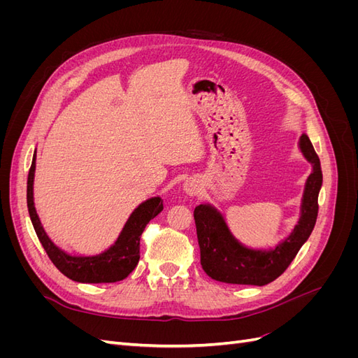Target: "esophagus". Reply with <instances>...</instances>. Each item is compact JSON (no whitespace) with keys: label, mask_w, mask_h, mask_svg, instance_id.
<instances>
[{"label":"esophagus","mask_w":358,"mask_h":358,"mask_svg":"<svg viewBox=\"0 0 358 358\" xmlns=\"http://www.w3.org/2000/svg\"><path fill=\"white\" fill-rule=\"evenodd\" d=\"M185 192L189 194V196H196L199 192V185L196 180H187L185 182Z\"/></svg>","instance_id":"1"}]
</instances>
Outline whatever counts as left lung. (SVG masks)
<instances>
[{"label":"left lung","mask_w":358,"mask_h":358,"mask_svg":"<svg viewBox=\"0 0 358 358\" xmlns=\"http://www.w3.org/2000/svg\"><path fill=\"white\" fill-rule=\"evenodd\" d=\"M300 148L312 162L313 171L308 178L303 196L301 216L294 233L278 245L273 251L262 252L237 243L221 218V215L208 204L194 209L197 239L200 246V263L212 279L225 284L266 285L282 275L292 259L308 241L318 216V192L322 183L320 158L306 134L300 138Z\"/></svg>","instance_id":"obj_1"}]
</instances>
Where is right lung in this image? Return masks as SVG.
<instances>
[{
  "instance_id": "add662e5",
  "label": "right lung",
  "mask_w": 358,
  "mask_h": 358,
  "mask_svg": "<svg viewBox=\"0 0 358 358\" xmlns=\"http://www.w3.org/2000/svg\"><path fill=\"white\" fill-rule=\"evenodd\" d=\"M36 154L32 157L31 167L27 180V204L32 225L41 246L45 248L50 262L55 264L59 272L76 282L83 284H103L117 282L125 279L133 272L140 258V236H142L146 224L164 209L159 197L143 201L131 213L127 221L121 236L116 243L107 249L106 252L95 257H71L61 251L50 242L48 234L43 230L38 216L36 213L34 200H32V182H34Z\"/></svg>"
}]
</instances>
